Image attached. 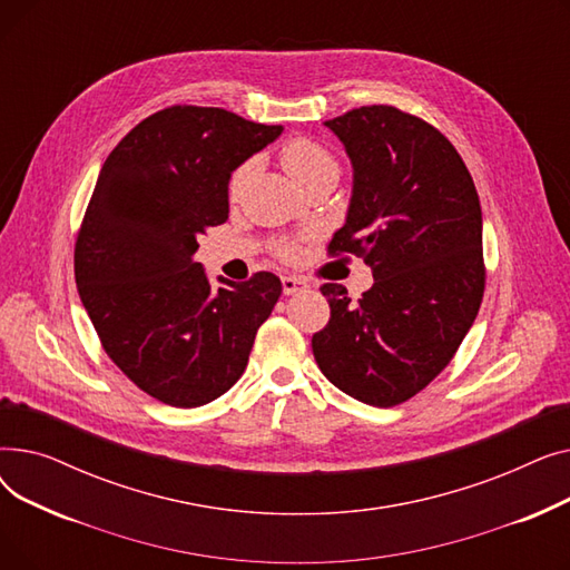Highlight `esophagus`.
<instances>
[{"label":"esophagus","mask_w":570,"mask_h":570,"mask_svg":"<svg viewBox=\"0 0 570 570\" xmlns=\"http://www.w3.org/2000/svg\"><path fill=\"white\" fill-rule=\"evenodd\" d=\"M282 286H284L286 295H295L301 291H307V282L301 279V277H282Z\"/></svg>","instance_id":"34e87169"}]
</instances>
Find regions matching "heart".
<instances>
[{"label": "heart", "mask_w": 570, "mask_h": 570, "mask_svg": "<svg viewBox=\"0 0 570 570\" xmlns=\"http://www.w3.org/2000/svg\"><path fill=\"white\" fill-rule=\"evenodd\" d=\"M279 161L282 168L286 170V175L293 179L297 187H305L309 179L323 175V173H337V161L335 157L327 153V149L309 138H291L279 153ZM254 173V161H247L239 166L233 177L228 191L233 198H237L243 194L245 185L249 183V177Z\"/></svg>", "instance_id": "obj_1"}]
</instances>
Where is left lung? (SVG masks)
<instances>
[{
	"instance_id": "8db88e82",
	"label": "left lung",
	"mask_w": 570,
	"mask_h": 570,
	"mask_svg": "<svg viewBox=\"0 0 570 570\" xmlns=\"http://www.w3.org/2000/svg\"><path fill=\"white\" fill-rule=\"evenodd\" d=\"M323 125L353 168L331 252L361 256L374 284L357 303L342 284L321 286L331 321L312 351L340 391L387 409L451 363L481 309V200L458 149L423 119L363 106Z\"/></svg>"
}]
</instances>
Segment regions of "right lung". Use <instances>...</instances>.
<instances>
[{
    "instance_id": "add662e5",
    "label": "right lung",
    "mask_w": 570,
    "mask_h": 570,
    "mask_svg": "<svg viewBox=\"0 0 570 570\" xmlns=\"http://www.w3.org/2000/svg\"><path fill=\"white\" fill-rule=\"evenodd\" d=\"M224 108L149 115L108 155L76 243V284L106 353L140 391L191 409L243 376L282 282H209L198 235L228 219L237 166L282 136Z\"/></svg>"
}]
</instances>
